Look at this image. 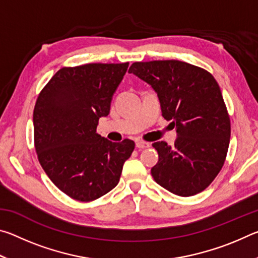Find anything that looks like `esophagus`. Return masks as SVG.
Returning <instances> with one entry per match:
<instances>
[{"label":"esophagus","mask_w":258,"mask_h":258,"mask_svg":"<svg viewBox=\"0 0 258 258\" xmlns=\"http://www.w3.org/2000/svg\"><path fill=\"white\" fill-rule=\"evenodd\" d=\"M150 145L148 142H145V141H138L137 142V148H139V149H145V148H149Z\"/></svg>","instance_id":"1"}]
</instances>
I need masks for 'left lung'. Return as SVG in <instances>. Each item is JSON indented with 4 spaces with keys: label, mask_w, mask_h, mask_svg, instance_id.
Instances as JSON below:
<instances>
[{
    "label": "left lung",
    "mask_w": 258,
    "mask_h": 258,
    "mask_svg": "<svg viewBox=\"0 0 258 258\" xmlns=\"http://www.w3.org/2000/svg\"><path fill=\"white\" fill-rule=\"evenodd\" d=\"M151 85L161 115L176 126L174 146L152 147L158 163L151 175L164 189L181 197L204 191L224 164L231 125L220 86L211 73L178 60L134 62L128 69Z\"/></svg>",
    "instance_id": "left-lung-1"
}]
</instances>
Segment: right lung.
Returning <instances> with one entry per match:
<instances>
[{
	"label": "right lung",
	"mask_w": 258,
	"mask_h": 258,
	"mask_svg": "<svg viewBox=\"0 0 258 258\" xmlns=\"http://www.w3.org/2000/svg\"><path fill=\"white\" fill-rule=\"evenodd\" d=\"M128 68L124 63L63 67L41 91L34 108L38 160L54 185L78 202H92L119 182L134 142H111L97 133Z\"/></svg>",
	"instance_id": "1"
}]
</instances>
